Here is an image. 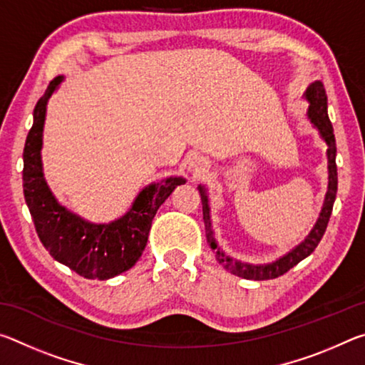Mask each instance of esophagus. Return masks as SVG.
<instances>
[{
	"instance_id": "esophagus-1",
	"label": "esophagus",
	"mask_w": 365,
	"mask_h": 365,
	"mask_svg": "<svg viewBox=\"0 0 365 365\" xmlns=\"http://www.w3.org/2000/svg\"><path fill=\"white\" fill-rule=\"evenodd\" d=\"M190 169H193L195 172H201V170H205L206 169V163L202 159H200V158H196V159H193L190 163Z\"/></svg>"
}]
</instances>
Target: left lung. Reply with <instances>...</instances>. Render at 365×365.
Listing matches in <instances>:
<instances>
[{
  "instance_id": "left-lung-1",
  "label": "left lung",
  "mask_w": 365,
  "mask_h": 365,
  "mask_svg": "<svg viewBox=\"0 0 365 365\" xmlns=\"http://www.w3.org/2000/svg\"><path fill=\"white\" fill-rule=\"evenodd\" d=\"M306 100L309 101V109H307V117L309 120L312 122V125L317 128L320 137L325 140L327 146V158H329V190H327L325 201L322 206V211H320L319 219L316 225L311 230V233L304 238V242L299 243L294 250H292L280 259H277L275 262L272 264H264V265H255V264H246L235 261L230 256H227L224 251H222L217 242L214 238L212 232V224H211V215H209V205H207V195L205 187H197L201 195V202H202V219H205V227H206V238L207 245L211 246L217 262L222 267L227 269L232 274L243 277V279L248 280H270L277 279L283 274H287L289 269H293L296 264L301 262L302 259H306L311 252L317 248V245L322 240L324 233L327 230V225H329L333 202H335L336 197V190H338V174H336V143H335V135H333V127L329 119V114H327V95L322 82H314L309 85L306 90Z\"/></svg>"
}]
</instances>
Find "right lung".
Wrapping results in <instances>:
<instances>
[{
  "label": "right lung",
  "instance_id": "right-lung-1",
  "mask_svg": "<svg viewBox=\"0 0 365 365\" xmlns=\"http://www.w3.org/2000/svg\"><path fill=\"white\" fill-rule=\"evenodd\" d=\"M64 77L49 82L34 109V125L24 148V196L40 242L58 262L91 280H108L132 269L143 252L151 222L182 177H169L140 191L132 207L110 224H91L61 206L43 177L41 145L46 104Z\"/></svg>",
  "mask_w": 365,
  "mask_h": 365
}]
</instances>
